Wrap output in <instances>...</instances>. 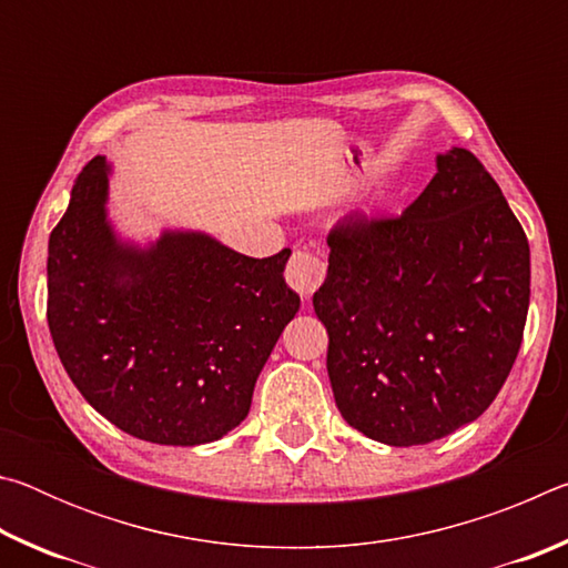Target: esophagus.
Masks as SVG:
<instances>
[{
	"label": "esophagus",
	"mask_w": 568,
	"mask_h": 568,
	"mask_svg": "<svg viewBox=\"0 0 568 568\" xmlns=\"http://www.w3.org/2000/svg\"><path fill=\"white\" fill-rule=\"evenodd\" d=\"M325 277V263L311 250H295L291 263L285 267L287 285L301 297H311L318 291Z\"/></svg>",
	"instance_id": "34e87169"
}]
</instances>
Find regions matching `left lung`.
Listing matches in <instances>:
<instances>
[{
  "label": "left lung",
  "mask_w": 568,
  "mask_h": 568,
  "mask_svg": "<svg viewBox=\"0 0 568 568\" xmlns=\"http://www.w3.org/2000/svg\"><path fill=\"white\" fill-rule=\"evenodd\" d=\"M398 217L348 215L313 295L341 416L388 446L438 440L491 406L521 348L531 257L501 187L464 148Z\"/></svg>",
  "instance_id": "left-lung-1"
}]
</instances>
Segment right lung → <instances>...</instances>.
<instances>
[{
    "instance_id": "add662e5",
    "label": "right lung",
    "mask_w": 568,
    "mask_h": 568,
    "mask_svg": "<svg viewBox=\"0 0 568 568\" xmlns=\"http://www.w3.org/2000/svg\"><path fill=\"white\" fill-rule=\"evenodd\" d=\"M110 165L74 180L50 235L47 323L77 390L124 434L200 446L245 420L255 381L301 297L291 250L247 257L205 233L140 247L108 220Z\"/></svg>"
}]
</instances>
